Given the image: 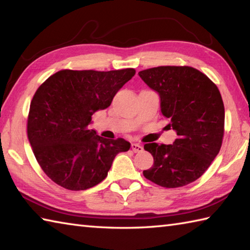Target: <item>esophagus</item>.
Segmentation results:
<instances>
[{"instance_id": "1", "label": "esophagus", "mask_w": 250, "mask_h": 250, "mask_svg": "<svg viewBox=\"0 0 250 250\" xmlns=\"http://www.w3.org/2000/svg\"><path fill=\"white\" fill-rule=\"evenodd\" d=\"M131 149L132 151L135 152V153H139V152H142V150H144V147H142L139 144H131Z\"/></svg>"}]
</instances>
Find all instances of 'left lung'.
<instances>
[{
	"mask_svg": "<svg viewBox=\"0 0 250 250\" xmlns=\"http://www.w3.org/2000/svg\"><path fill=\"white\" fill-rule=\"evenodd\" d=\"M138 74L159 93L162 114L178 135L172 145H145L154 163L144 176L164 188L189 185L207 170L220 151L225 135L220 91L207 75L189 65H162Z\"/></svg>",
	"mask_w": 250,
	"mask_h": 250,
	"instance_id": "obj_1",
	"label": "left lung"
}]
</instances>
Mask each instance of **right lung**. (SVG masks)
<instances>
[{
	"mask_svg": "<svg viewBox=\"0 0 250 250\" xmlns=\"http://www.w3.org/2000/svg\"><path fill=\"white\" fill-rule=\"evenodd\" d=\"M135 73L132 68L65 69L50 75L35 91L28 139L42 170L58 186L71 191L93 188L108 176L114 157L129 150L128 141L103 138L88 124Z\"/></svg>",
	"mask_w": 250,
	"mask_h": 250,
	"instance_id": "add662e5",
	"label": "right lung"
}]
</instances>
